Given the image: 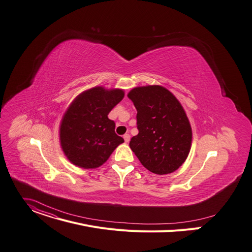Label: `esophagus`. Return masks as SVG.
<instances>
[{
	"label": "esophagus",
	"instance_id": "esophagus-1",
	"mask_svg": "<svg viewBox=\"0 0 252 252\" xmlns=\"http://www.w3.org/2000/svg\"><path fill=\"white\" fill-rule=\"evenodd\" d=\"M129 138H130V135H129L128 133L124 134V139H125V142H126V143H128V142H129Z\"/></svg>",
	"mask_w": 252,
	"mask_h": 252
}]
</instances>
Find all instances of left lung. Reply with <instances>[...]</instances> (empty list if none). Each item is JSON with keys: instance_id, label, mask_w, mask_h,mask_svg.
Listing matches in <instances>:
<instances>
[{"instance_id": "1", "label": "left lung", "mask_w": 252, "mask_h": 252, "mask_svg": "<svg viewBox=\"0 0 252 252\" xmlns=\"http://www.w3.org/2000/svg\"><path fill=\"white\" fill-rule=\"evenodd\" d=\"M128 98L136 108L139 133L129 147L150 172L166 175L186 161L192 143V129L186 112L168 89L148 85L131 89Z\"/></svg>"}]
</instances>
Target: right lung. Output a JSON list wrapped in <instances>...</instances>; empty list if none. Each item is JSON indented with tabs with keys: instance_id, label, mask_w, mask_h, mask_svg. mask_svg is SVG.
<instances>
[{
	"instance_id": "obj_1",
	"label": "right lung",
	"mask_w": 252,
	"mask_h": 252,
	"mask_svg": "<svg viewBox=\"0 0 252 252\" xmlns=\"http://www.w3.org/2000/svg\"><path fill=\"white\" fill-rule=\"evenodd\" d=\"M125 96L123 89L90 88L68 107L60 125L61 148L69 161L83 169H95L107 161L125 141L114 131L107 114Z\"/></svg>"
}]
</instances>
